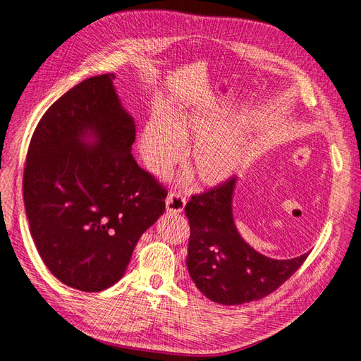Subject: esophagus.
Returning a JSON list of instances; mask_svg holds the SVG:
<instances>
[{
	"mask_svg": "<svg viewBox=\"0 0 361 361\" xmlns=\"http://www.w3.org/2000/svg\"><path fill=\"white\" fill-rule=\"evenodd\" d=\"M165 202H166V210L173 213H183L185 207V197L180 192H171Z\"/></svg>",
	"mask_w": 361,
	"mask_h": 361,
	"instance_id": "esophagus-1",
	"label": "esophagus"
}]
</instances>
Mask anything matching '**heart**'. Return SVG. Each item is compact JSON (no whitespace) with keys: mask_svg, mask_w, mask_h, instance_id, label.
<instances>
[{"mask_svg":"<svg viewBox=\"0 0 361 361\" xmlns=\"http://www.w3.org/2000/svg\"><path fill=\"white\" fill-rule=\"evenodd\" d=\"M219 126L200 114H173L151 120L141 137L142 154L151 171L166 172L184 153L183 145L195 141L189 153L190 166L205 184L228 180L238 171L246 149L234 137L217 135Z\"/></svg>","mask_w":361,"mask_h":361,"instance_id":"1","label":"heart"}]
</instances>
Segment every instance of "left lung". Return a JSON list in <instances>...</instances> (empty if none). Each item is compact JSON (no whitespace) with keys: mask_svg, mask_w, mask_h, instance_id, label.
Instances as JSON below:
<instances>
[{"mask_svg":"<svg viewBox=\"0 0 361 361\" xmlns=\"http://www.w3.org/2000/svg\"><path fill=\"white\" fill-rule=\"evenodd\" d=\"M237 177L193 195L185 205L190 225L188 269L201 293L219 305L261 300L285 283L307 258L264 257L244 241L232 217Z\"/></svg>","mask_w":361,"mask_h":361,"instance_id":"8db88e82","label":"left lung"}]
</instances>
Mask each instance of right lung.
<instances>
[{
	"instance_id": "add662e5",
	"label": "right lung",
	"mask_w": 361,
	"mask_h": 361,
	"mask_svg": "<svg viewBox=\"0 0 361 361\" xmlns=\"http://www.w3.org/2000/svg\"><path fill=\"white\" fill-rule=\"evenodd\" d=\"M114 79L88 78L51 104L24 169L25 212L40 258L58 281L85 293L120 281L168 195L130 153L135 121Z\"/></svg>"
}]
</instances>
